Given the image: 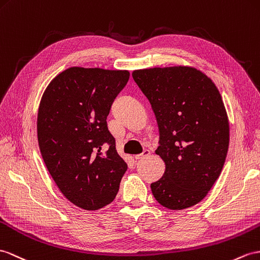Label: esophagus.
<instances>
[{
    "label": "esophagus",
    "mask_w": 260,
    "mask_h": 260,
    "mask_svg": "<svg viewBox=\"0 0 260 260\" xmlns=\"http://www.w3.org/2000/svg\"><path fill=\"white\" fill-rule=\"evenodd\" d=\"M151 154V151L150 150H148V149H145L141 154H138V155H136L135 157L137 160H141V159H144V157H147V156H149Z\"/></svg>",
    "instance_id": "esophagus-1"
}]
</instances>
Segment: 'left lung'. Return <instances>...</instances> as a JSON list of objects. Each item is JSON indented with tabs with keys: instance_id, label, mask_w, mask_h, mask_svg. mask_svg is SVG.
<instances>
[{
	"instance_id": "1",
	"label": "left lung",
	"mask_w": 260,
	"mask_h": 260,
	"mask_svg": "<svg viewBox=\"0 0 260 260\" xmlns=\"http://www.w3.org/2000/svg\"><path fill=\"white\" fill-rule=\"evenodd\" d=\"M132 77L155 115V153L166 163L152 194L170 210L198 204L218 179L229 151V117L217 87L188 66L138 69Z\"/></svg>"
}]
</instances>
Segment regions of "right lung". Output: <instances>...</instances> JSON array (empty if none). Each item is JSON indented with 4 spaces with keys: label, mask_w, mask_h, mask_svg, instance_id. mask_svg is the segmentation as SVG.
Masks as SVG:
<instances>
[{
    "label": "right lung",
    "mask_w": 260,
    "mask_h": 260,
    "mask_svg": "<svg viewBox=\"0 0 260 260\" xmlns=\"http://www.w3.org/2000/svg\"><path fill=\"white\" fill-rule=\"evenodd\" d=\"M129 77L128 71L71 67L49 82L41 99L37 139L43 160L65 198L86 211L110 204L128 169L107 117Z\"/></svg>",
    "instance_id": "obj_1"
}]
</instances>
